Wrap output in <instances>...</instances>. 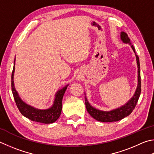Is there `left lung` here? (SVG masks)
<instances>
[{
	"instance_id": "obj_1",
	"label": "left lung",
	"mask_w": 154,
	"mask_h": 154,
	"mask_svg": "<svg viewBox=\"0 0 154 154\" xmlns=\"http://www.w3.org/2000/svg\"><path fill=\"white\" fill-rule=\"evenodd\" d=\"M121 40L123 41L125 43H128L131 44V47L135 52V48H134L133 46L131 45V40L128 37V35L125 32H122L121 35ZM136 55V59L137 63V67H138V85L137 88L136 89V91L135 94H134L133 97L129 100L127 104L124 105L122 107L115 109V110L109 111V112H105V111H101L97 109L92 107L87 100L86 97L85 96V106L86 109L88 110V113L93 117L94 119L97 120V121L100 122H116L119 121L120 120L124 119L125 117L131 114L133 110L135 109V106L137 105V103L138 102V100L141 94V75H140V64H139V58L138 56Z\"/></svg>"
}]
</instances>
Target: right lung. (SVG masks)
Masks as SVG:
<instances>
[{
	"mask_svg": "<svg viewBox=\"0 0 154 154\" xmlns=\"http://www.w3.org/2000/svg\"><path fill=\"white\" fill-rule=\"evenodd\" d=\"M14 71H15V61H14V66L12 75H11V89H12L13 95L16 105L21 114H23L25 117L29 119L31 121L44 124L53 123L57 121L61 114L63 97L68 85L65 86V88L61 89L57 92L55 96L54 104L51 108L46 109V110H38V109L34 108L26 104L19 97L13 83Z\"/></svg>",
	"mask_w": 154,
	"mask_h": 154,
	"instance_id": "1",
	"label": "right lung"
}]
</instances>
